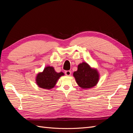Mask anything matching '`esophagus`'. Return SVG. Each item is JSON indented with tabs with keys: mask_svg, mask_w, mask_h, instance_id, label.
Returning a JSON list of instances; mask_svg holds the SVG:
<instances>
[{
	"mask_svg": "<svg viewBox=\"0 0 133 133\" xmlns=\"http://www.w3.org/2000/svg\"><path fill=\"white\" fill-rule=\"evenodd\" d=\"M71 72L70 70H66L65 71V74L67 76H70L71 75Z\"/></svg>",
	"mask_w": 133,
	"mask_h": 133,
	"instance_id": "34e87169",
	"label": "esophagus"
}]
</instances>
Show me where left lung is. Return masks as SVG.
<instances>
[{"label":"left lung","mask_w":133,"mask_h":133,"mask_svg":"<svg viewBox=\"0 0 133 133\" xmlns=\"http://www.w3.org/2000/svg\"><path fill=\"white\" fill-rule=\"evenodd\" d=\"M73 75L76 83L83 89L94 87L99 80L98 71L91 69L87 63L84 62L79 64L78 70L75 71Z\"/></svg>","instance_id":"left-lung-1"}]
</instances>
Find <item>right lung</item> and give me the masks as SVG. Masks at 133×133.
I'll return each instance as SVG.
<instances>
[{"label":"right lung","instance_id":"obj_1","mask_svg":"<svg viewBox=\"0 0 133 133\" xmlns=\"http://www.w3.org/2000/svg\"><path fill=\"white\" fill-rule=\"evenodd\" d=\"M63 75L62 72L57 73L53 67L47 66L42 73L37 75L36 82L39 87L45 89H50L55 85L58 79Z\"/></svg>","mask_w":133,"mask_h":133}]
</instances>
